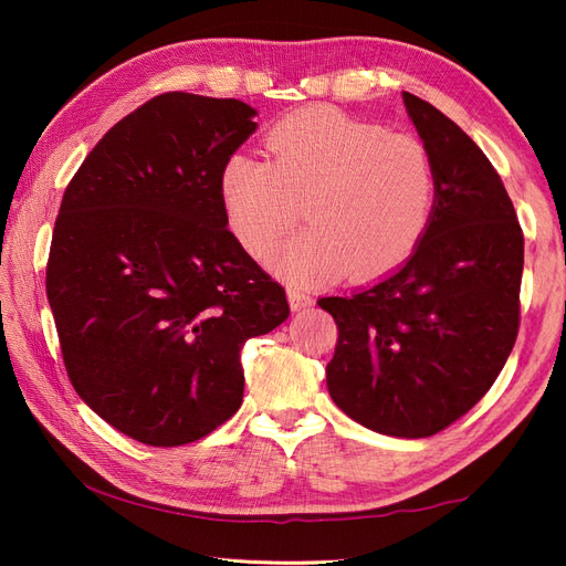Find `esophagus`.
I'll list each match as a JSON object with an SVG mask.
<instances>
[{"mask_svg":"<svg viewBox=\"0 0 566 566\" xmlns=\"http://www.w3.org/2000/svg\"><path fill=\"white\" fill-rule=\"evenodd\" d=\"M287 302L293 312H302V310H306V306H312V297L304 295L297 287H287Z\"/></svg>","mask_w":566,"mask_h":566,"instance_id":"1","label":"esophagus"}]
</instances>
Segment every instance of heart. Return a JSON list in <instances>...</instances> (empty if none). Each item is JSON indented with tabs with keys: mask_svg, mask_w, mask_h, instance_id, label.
Segmentation results:
<instances>
[{
	"mask_svg": "<svg viewBox=\"0 0 566 566\" xmlns=\"http://www.w3.org/2000/svg\"><path fill=\"white\" fill-rule=\"evenodd\" d=\"M221 208L241 248L269 262L304 214L312 221L281 256L295 281L347 271L380 276L408 260L430 227L437 169L410 134L335 108H304L264 136V160L221 167Z\"/></svg>",
	"mask_w": 566,
	"mask_h": 566,
	"instance_id": "obj_1",
	"label": "heart"
}]
</instances>
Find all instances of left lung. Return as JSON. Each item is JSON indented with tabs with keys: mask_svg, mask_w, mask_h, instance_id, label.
<instances>
[{
	"mask_svg": "<svg viewBox=\"0 0 566 566\" xmlns=\"http://www.w3.org/2000/svg\"><path fill=\"white\" fill-rule=\"evenodd\" d=\"M403 104L437 169L430 227L391 276L318 306L337 323L333 401L373 432L422 439L465 416L515 347L524 233L482 148L427 101Z\"/></svg>",
	"mask_w": 566,
	"mask_h": 566,
	"instance_id": "left-lung-1",
	"label": "left lung"
}]
</instances>
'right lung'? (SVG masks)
I'll return each instance as SVG.
<instances>
[{"label":"right lung","instance_id":"obj_1","mask_svg":"<svg viewBox=\"0 0 566 566\" xmlns=\"http://www.w3.org/2000/svg\"><path fill=\"white\" fill-rule=\"evenodd\" d=\"M252 117L235 98L160 94L104 134L61 200L46 297L67 378L148 447L224 424L243 401L245 339L290 314L221 208V167Z\"/></svg>","mask_w":566,"mask_h":566}]
</instances>
